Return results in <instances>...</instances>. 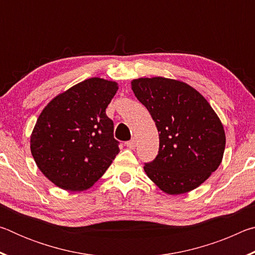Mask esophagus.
Wrapping results in <instances>:
<instances>
[{
	"label": "esophagus",
	"mask_w": 255,
	"mask_h": 255,
	"mask_svg": "<svg viewBox=\"0 0 255 255\" xmlns=\"http://www.w3.org/2000/svg\"><path fill=\"white\" fill-rule=\"evenodd\" d=\"M126 146L128 148H130V149H133L136 147V140L135 139H131V140H129V141H126Z\"/></svg>",
	"instance_id": "34e87169"
}]
</instances>
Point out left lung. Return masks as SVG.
<instances>
[{
  "label": "left lung",
  "mask_w": 255,
  "mask_h": 255,
  "mask_svg": "<svg viewBox=\"0 0 255 255\" xmlns=\"http://www.w3.org/2000/svg\"><path fill=\"white\" fill-rule=\"evenodd\" d=\"M131 89L158 130V154L145 163L146 174L167 195L199 187L221 165L225 150V131L213 108L181 81L141 77Z\"/></svg>",
  "instance_id": "obj_1"
}]
</instances>
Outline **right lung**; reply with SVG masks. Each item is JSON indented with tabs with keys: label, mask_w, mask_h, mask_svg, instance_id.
Here are the masks:
<instances>
[{
	"label": "right lung",
	"mask_w": 255,
	"mask_h": 255,
	"mask_svg": "<svg viewBox=\"0 0 255 255\" xmlns=\"http://www.w3.org/2000/svg\"><path fill=\"white\" fill-rule=\"evenodd\" d=\"M116 82L92 77L55 97L37 119L30 148L38 169L57 187L83 191L97 182L119 149L106 109Z\"/></svg>",
	"instance_id": "right-lung-1"
}]
</instances>
